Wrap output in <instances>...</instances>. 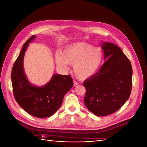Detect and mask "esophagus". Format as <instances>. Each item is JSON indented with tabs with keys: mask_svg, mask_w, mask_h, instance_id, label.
<instances>
[{
	"mask_svg": "<svg viewBox=\"0 0 147 147\" xmlns=\"http://www.w3.org/2000/svg\"><path fill=\"white\" fill-rule=\"evenodd\" d=\"M78 85V83L76 82V81H74V86H76Z\"/></svg>",
	"mask_w": 147,
	"mask_h": 147,
	"instance_id": "esophagus-1",
	"label": "esophagus"
}]
</instances>
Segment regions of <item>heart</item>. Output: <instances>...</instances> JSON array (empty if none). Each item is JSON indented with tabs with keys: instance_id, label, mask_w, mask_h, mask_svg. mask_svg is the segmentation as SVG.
I'll use <instances>...</instances> for the list:
<instances>
[{
	"instance_id": "heart-1",
	"label": "heart",
	"mask_w": 147,
	"mask_h": 147,
	"mask_svg": "<svg viewBox=\"0 0 147 147\" xmlns=\"http://www.w3.org/2000/svg\"><path fill=\"white\" fill-rule=\"evenodd\" d=\"M102 59V52L98 47L91 44L78 42L67 46L63 54L55 56L57 66L63 69H68V64L73 65V72L80 80L90 78L99 69Z\"/></svg>"
}]
</instances>
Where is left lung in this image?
Listing matches in <instances>:
<instances>
[{
    "label": "left lung",
    "instance_id": "obj_1",
    "mask_svg": "<svg viewBox=\"0 0 147 147\" xmlns=\"http://www.w3.org/2000/svg\"><path fill=\"white\" fill-rule=\"evenodd\" d=\"M104 64L98 72L84 80V102L97 116L115 113L125 103L132 89V69L121 49L112 43L102 42Z\"/></svg>",
    "mask_w": 147,
    "mask_h": 147
}]
</instances>
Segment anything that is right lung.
Wrapping results in <instances>:
<instances>
[{
  "label": "right lung",
  "mask_w": 147,
  "mask_h": 147,
  "mask_svg": "<svg viewBox=\"0 0 147 147\" xmlns=\"http://www.w3.org/2000/svg\"><path fill=\"white\" fill-rule=\"evenodd\" d=\"M30 37L23 45L20 55L13 64L11 82L15 100L26 112L37 118L51 117L63 103L64 96L74 85L69 75L55 74L51 80L43 86L31 84L26 77L23 59L29 43L35 38Z\"/></svg>",
  "instance_id": "add662e5"
}]
</instances>
